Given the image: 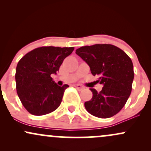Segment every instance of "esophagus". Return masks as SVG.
<instances>
[{
	"label": "esophagus",
	"instance_id": "obj_1",
	"mask_svg": "<svg viewBox=\"0 0 151 151\" xmlns=\"http://www.w3.org/2000/svg\"><path fill=\"white\" fill-rule=\"evenodd\" d=\"M74 86L76 88V89L79 90V91H81V90H83L84 88H85L84 86L81 85V84H74Z\"/></svg>",
	"mask_w": 151,
	"mask_h": 151
}]
</instances>
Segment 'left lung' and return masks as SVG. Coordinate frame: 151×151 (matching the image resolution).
I'll list each match as a JSON object with an SVG mask.
<instances>
[{"label": "left lung", "mask_w": 151, "mask_h": 151, "mask_svg": "<svg viewBox=\"0 0 151 151\" xmlns=\"http://www.w3.org/2000/svg\"><path fill=\"white\" fill-rule=\"evenodd\" d=\"M76 54L98 77L95 82L103 85L100 92L90 89L93 96L84 103L86 111L101 119L116 115L124 106L132 89L134 72L131 58L120 48L108 44L81 47Z\"/></svg>", "instance_id": "1"}]
</instances>
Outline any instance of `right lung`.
Here are the masks:
<instances>
[{
	"instance_id": "right-lung-1",
	"label": "right lung",
	"mask_w": 151,
	"mask_h": 151,
	"mask_svg": "<svg viewBox=\"0 0 151 151\" xmlns=\"http://www.w3.org/2000/svg\"><path fill=\"white\" fill-rule=\"evenodd\" d=\"M74 47H41L27 53L18 62L15 72L17 93L26 110L42 116L60 106L69 85L60 86L52 80L62 62Z\"/></svg>"
}]
</instances>
